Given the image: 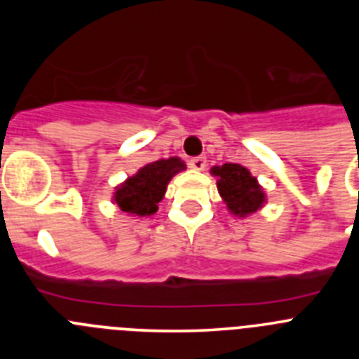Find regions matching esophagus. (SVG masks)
Instances as JSON below:
<instances>
[{
  "mask_svg": "<svg viewBox=\"0 0 359 359\" xmlns=\"http://www.w3.org/2000/svg\"><path fill=\"white\" fill-rule=\"evenodd\" d=\"M189 165L192 167L194 170H203L205 167H207V158L205 156H194V158H190Z\"/></svg>",
  "mask_w": 359,
  "mask_h": 359,
  "instance_id": "1",
  "label": "esophagus"
}]
</instances>
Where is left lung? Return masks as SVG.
Here are the masks:
<instances>
[{
    "instance_id": "left-lung-1",
    "label": "left lung",
    "mask_w": 359,
    "mask_h": 359,
    "mask_svg": "<svg viewBox=\"0 0 359 359\" xmlns=\"http://www.w3.org/2000/svg\"><path fill=\"white\" fill-rule=\"evenodd\" d=\"M212 174L217 176V189L231 214L244 217L253 214L264 203V192L257 180L239 163H224L214 167Z\"/></svg>"
}]
</instances>
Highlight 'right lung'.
Here are the masks:
<instances>
[{"label": "right lung", "mask_w": 359, "mask_h": 359, "mask_svg": "<svg viewBox=\"0 0 359 359\" xmlns=\"http://www.w3.org/2000/svg\"><path fill=\"white\" fill-rule=\"evenodd\" d=\"M185 169L180 158L158 160L142 167L135 176L120 185L115 192V203L122 212L135 215H151L158 210L170 177Z\"/></svg>", "instance_id": "add662e5"}]
</instances>
